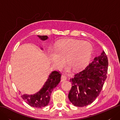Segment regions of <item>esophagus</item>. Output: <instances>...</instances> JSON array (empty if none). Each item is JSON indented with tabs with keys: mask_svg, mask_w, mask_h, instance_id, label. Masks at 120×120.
Returning a JSON list of instances; mask_svg holds the SVG:
<instances>
[{
	"mask_svg": "<svg viewBox=\"0 0 120 120\" xmlns=\"http://www.w3.org/2000/svg\"><path fill=\"white\" fill-rule=\"evenodd\" d=\"M67 79V77H66L65 76L62 75H61V81H65Z\"/></svg>",
	"mask_w": 120,
	"mask_h": 120,
	"instance_id": "34e87169",
	"label": "esophagus"
}]
</instances>
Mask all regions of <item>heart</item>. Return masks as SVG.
I'll return each mask as SVG.
<instances>
[{
	"label": "heart",
	"mask_w": 120,
	"mask_h": 120,
	"mask_svg": "<svg viewBox=\"0 0 120 120\" xmlns=\"http://www.w3.org/2000/svg\"><path fill=\"white\" fill-rule=\"evenodd\" d=\"M93 48L90 43L86 41L68 39L57 43L55 51H50L49 56L52 64L60 68L65 59L66 62L74 71L82 70L89 63Z\"/></svg>",
	"instance_id": "1"
}]
</instances>
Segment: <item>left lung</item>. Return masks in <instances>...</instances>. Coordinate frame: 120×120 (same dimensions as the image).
I'll return each instance as SVG.
<instances>
[{"label":"left lung","mask_w":120,"mask_h":120,"mask_svg":"<svg viewBox=\"0 0 120 120\" xmlns=\"http://www.w3.org/2000/svg\"><path fill=\"white\" fill-rule=\"evenodd\" d=\"M108 65V58L103 51L85 69L70 79L72 86L68 98L73 105L84 107L95 100L107 78Z\"/></svg>","instance_id":"left-lung-1"}]
</instances>
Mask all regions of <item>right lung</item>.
<instances>
[{"mask_svg": "<svg viewBox=\"0 0 120 120\" xmlns=\"http://www.w3.org/2000/svg\"><path fill=\"white\" fill-rule=\"evenodd\" d=\"M38 37L43 41L48 38L47 35H38ZM61 76V74L60 72L53 71L50 74L47 80L39 92L33 95L21 94V97L25 102L33 107L42 108L47 106L49 102L52 90L60 82Z\"/></svg>", "mask_w": 120, "mask_h": 120, "instance_id": "right-lung-1", "label": "right lung"}]
</instances>
